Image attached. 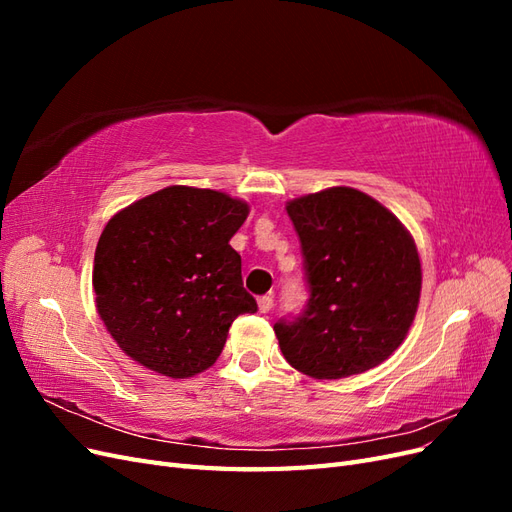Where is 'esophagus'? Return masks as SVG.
<instances>
[{"mask_svg": "<svg viewBox=\"0 0 512 512\" xmlns=\"http://www.w3.org/2000/svg\"><path fill=\"white\" fill-rule=\"evenodd\" d=\"M271 307H273V297H271V294H262V297H258V309H260V314L271 312Z\"/></svg>", "mask_w": 512, "mask_h": 512, "instance_id": "obj_1", "label": "esophagus"}]
</instances>
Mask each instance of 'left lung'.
<instances>
[{
	"instance_id": "obj_1",
	"label": "left lung",
	"mask_w": 512,
	"mask_h": 512,
	"mask_svg": "<svg viewBox=\"0 0 512 512\" xmlns=\"http://www.w3.org/2000/svg\"><path fill=\"white\" fill-rule=\"evenodd\" d=\"M286 211L309 284L305 312L273 327L286 361L316 380L380 365L406 339L421 299V258L408 228L346 185L294 198Z\"/></svg>"
}]
</instances>
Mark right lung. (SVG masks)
Returning a JSON list of instances; mask_svg holds the SVG:
<instances>
[{"instance_id":"1","label":"right lung","mask_w":512,"mask_h":512,"mask_svg":"<svg viewBox=\"0 0 512 512\" xmlns=\"http://www.w3.org/2000/svg\"><path fill=\"white\" fill-rule=\"evenodd\" d=\"M247 213L241 198L170 185L108 220L91 282L106 331L132 361L168 378L218 361L232 320L258 309L230 247Z\"/></svg>"}]
</instances>
